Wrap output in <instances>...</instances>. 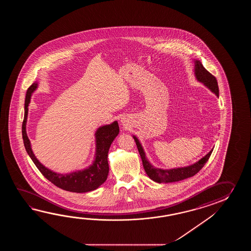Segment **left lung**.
Wrapping results in <instances>:
<instances>
[{"label": "left lung", "instance_id": "obj_1", "mask_svg": "<svg viewBox=\"0 0 251 251\" xmlns=\"http://www.w3.org/2000/svg\"><path fill=\"white\" fill-rule=\"evenodd\" d=\"M195 64H195V75H196L198 81L207 86L213 93L216 94V96H219L218 83H217L216 78L213 75H211L208 71L203 67V64H201L200 61L196 60ZM133 139L135 141V144L138 148L139 153L143 160L144 171L151 179H152L153 181L158 182V183L180 181L183 179H186L187 177L195 176L207 162V160H209L210 156L213 152V150H211L203 158L198 160V162H196L193 165L187 166L184 168L172 169V170H161V169H156L150 163L145 157L144 149L140 144L138 139L136 138L135 136H133Z\"/></svg>", "mask_w": 251, "mask_h": 251}]
</instances>
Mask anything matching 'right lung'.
Listing matches in <instances>:
<instances>
[{
    "instance_id": "1",
    "label": "right lung",
    "mask_w": 251,
    "mask_h": 251,
    "mask_svg": "<svg viewBox=\"0 0 251 251\" xmlns=\"http://www.w3.org/2000/svg\"><path fill=\"white\" fill-rule=\"evenodd\" d=\"M38 88V82H34L32 85L27 89L25 100V114L22 122V138L25 149L27 154L31 158L35 165L37 166L38 171H40L49 181L52 182L59 188H62L66 191L75 193H85L95 190L104 182L107 180L108 175V162H107V153L110 145L114 139L118 136L119 133V126L117 121L110 125L103 126L97 130L96 133V153L95 160L92 165L90 166L83 171H75L69 174H59L48 170L43 166L36 156L33 153L29 139L26 132V123H27V110L28 104L30 102V97L34 91Z\"/></svg>"
}]
</instances>
